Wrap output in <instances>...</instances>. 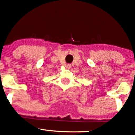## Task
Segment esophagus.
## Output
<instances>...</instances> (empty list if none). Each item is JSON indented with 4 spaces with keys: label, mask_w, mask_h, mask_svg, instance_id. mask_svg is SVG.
<instances>
[{
    "label": "esophagus",
    "mask_w": 135,
    "mask_h": 135,
    "mask_svg": "<svg viewBox=\"0 0 135 135\" xmlns=\"http://www.w3.org/2000/svg\"><path fill=\"white\" fill-rule=\"evenodd\" d=\"M71 66L70 64H67V65H66V67H67L68 69H70Z\"/></svg>",
    "instance_id": "esophagus-1"
}]
</instances>
